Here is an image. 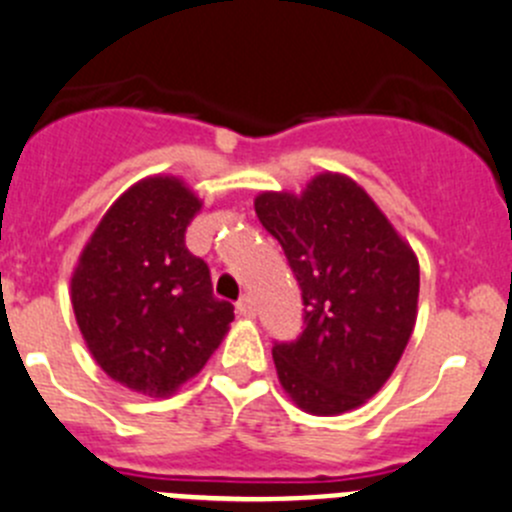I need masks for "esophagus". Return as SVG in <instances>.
<instances>
[{
    "label": "esophagus",
    "instance_id": "esophagus-1",
    "mask_svg": "<svg viewBox=\"0 0 512 512\" xmlns=\"http://www.w3.org/2000/svg\"><path fill=\"white\" fill-rule=\"evenodd\" d=\"M236 311L241 316H253V314H256V306H253L251 296H241V299H238V304H236Z\"/></svg>",
    "mask_w": 512,
    "mask_h": 512
}]
</instances>
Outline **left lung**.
Listing matches in <instances>:
<instances>
[{"label": "left lung", "mask_w": 512, "mask_h": 512, "mask_svg": "<svg viewBox=\"0 0 512 512\" xmlns=\"http://www.w3.org/2000/svg\"><path fill=\"white\" fill-rule=\"evenodd\" d=\"M253 206L284 248L304 301L299 337L271 349L281 387L311 415L364 405L415 329V253L347 175L321 173L301 196L261 193Z\"/></svg>", "instance_id": "left-lung-1"}]
</instances>
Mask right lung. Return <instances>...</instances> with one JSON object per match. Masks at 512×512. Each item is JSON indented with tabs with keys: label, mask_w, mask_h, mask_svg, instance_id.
Masks as SVG:
<instances>
[{
	"label": "right lung",
	"mask_w": 512,
	"mask_h": 512,
	"mask_svg": "<svg viewBox=\"0 0 512 512\" xmlns=\"http://www.w3.org/2000/svg\"><path fill=\"white\" fill-rule=\"evenodd\" d=\"M198 211L178 178L140 180L105 213L72 274V309L95 362L150 397L196 377L233 321L208 264L186 248Z\"/></svg>",
	"instance_id": "1"
}]
</instances>
